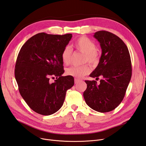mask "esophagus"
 Masks as SVG:
<instances>
[{
  "mask_svg": "<svg viewBox=\"0 0 146 146\" xmlns=\"http://www.w3.org/2000/svg\"><path fill=\"white\" fill-rule=\"evenodd\" d=\"M80 81V80L79 79H77V78H75V79H74V84H76L79 83Z\"/></svg>",
  "mask_w": 146,
  "mask_h": 146,
  "instance_id": "obj_1",
  "label": "esophagus"
}]
</instances>
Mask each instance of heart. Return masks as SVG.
Masks as SVG:
<instances>
[{
	"label": "heart",
	"instance_id": "1",
	"mask_svg": "<svg viewBox=\"0 0 146 146\" xmlns=\"http://www.w3.org/2000/svg\"><path fill=\"white\" fill-rule=\"evenodd\" d=\"M74 47L76 50L84 54V62H89L95 66L99 61V54L96 50V44L89 38L82 36L79 37L74 42ZM72 58V50L69 46H66L61 53V59L65 65H68L71 62ZM90 72V68L88 65L82 66H73L67 69L66 74L76 78H80Z\"/></svg>",
	"mask_w": 146,
	"mask_h": 146
}]
</instances>
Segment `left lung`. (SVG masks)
<instances>
[{"mask_svg": "<svg viewBox=\"0 0 146 146\" xmlns=\"http://www.w3.org/2000/svg\"><path fill=\"white\" fill-rule=\"evenodd\" d=\"M100 42L102 55L98 66L90 77L103 79L85 80L87 87L84 92L86 104L99 112H107L120 104L132 76V64L127 47L115 34L105 31L94 33Z\"/></svg>", "mask_w": 146, "mask_h": 146, "instance_id": "1", "label": "left lung"}]
</instances>
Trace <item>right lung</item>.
<instances>
[{
    "label": "right lung",
    "mask_w": 146,
    "mask_h": 146,
    "mask_svg": "<svg viewBox=\"0 0 146 146\" xmlns=\"http://www.w3.org/2000/svg\"><path fill=\"white\" fill-rule=\"evenodd\" d=\"M72 37L37 34L27 41L19 53L15 66V78L19 92L26 103L35 112L49 115L62 106L66 91L74 85L72 76L64 73L61 53ZM56 80L50 83V77Z\"/></svg>",
    "instance_id": "1"
}]
</instances>
